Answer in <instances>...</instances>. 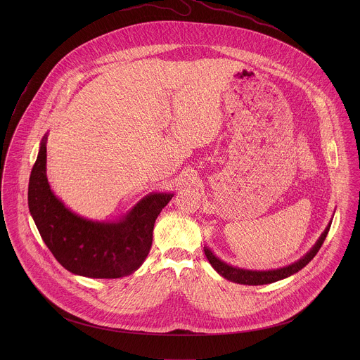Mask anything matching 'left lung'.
Masks as SVG:
<instances>
[{
    "label": "left lung",
    "mask_w": 360,
    "mask_h": 360,
    "mask_svg": "<svg viewBox=\"0 0 360 360\" xmlns=\"http://www.w3.org/2000/svg\"><path fill=\"white\" fill-rule=\"evenodd\" d=\"M331 221L328 223V226L326 227V230L321 233V236L319 237V240L316 241V244L310 248L308 254L305 257L298 259L297 262L280 267V269H273V270H248V269H241L237 266H231L226 262H223L221 259L216 257L207 247H204L206 257L209 260V263L212 264V267L226 280H230L233 283H238V284H244V285H263V284H271L276 283L278 280L287 278L295 273H298L301 269H304L309 262L316 257V254L319 252L320 247L323 245L328 230H330Z\"/></svg>",
    "instance_id": "8db88e82"
}]
</instances>
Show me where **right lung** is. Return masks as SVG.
I'll return each instance as SVG.
<instances>
[{
  "label": "right lung",
  "instance_id": "add662e5",
  "mask_svg": "<svg viewBox=\"0 0 360 360\" xmlns=\"http://www.w3.org/2000/svg\"><path fill=\"white\" fill-rule=\"evenodd\" d=\"M47 137L40 143L29 180V209L55 259L70 273L90 278H119L146 260L158 214L173 194L151 193L116 221L76 214L52 193L47 179Z\"/></svg>",
  "mask_w": 360,
  "mask_h": 360
}]
</instances>
